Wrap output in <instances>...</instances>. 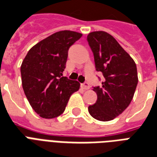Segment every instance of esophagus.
Listing matches in <instances>:
<instances>
[{"label":"esophagus","mask_w":157,"mask_h":157,"mask_svg":"<svg viewBox=\"0 0 157 157\" xmlns=\"http://www.w3.org/2000/svg\"><path fill=\"white\" fill-rule=\"evenodd\" d=\"M81 85H82V87H83V89H89V88H90V87H89V84H88V82H85V83H82Z\"/></svg>","instance_id":"34e87169"}]
</instances>
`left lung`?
<instances>
[{
  "mask_svg": "<svg viewBox=\"0 0 157 157\" xmlns=\"http://www.w3.org/2000/svg\"><path fill=\"white\" fill-rule=\"evenodd\" d=\"M87 40L94 53L96 70L104 77L101 87H94L98 99L88 107V113L97 120L108 122L122 114L132 100L138 83L136 65L108 33L94 31Z\"/></svg>",
  "mask_w": 157,
  "mask_h": 157,
  "instance_id": "8db88e82",
  "label": "left lung"
}]
</instances>
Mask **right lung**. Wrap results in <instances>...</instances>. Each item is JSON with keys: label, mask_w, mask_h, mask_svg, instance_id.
<instances>
[{"label": "right lung", "mask_w": 157, "mask_h": 157, "mask_svg": "<svg viewBox=\"0 0 157 157\" xmlns=\"http://www.w3.org/2000/svg\"><path fill=\"white\" fill-rule=\"evenodd\" d=\"M82 34L62 30L49 35L29 49L21 67L22 87L29 104L43 118L63 113L80 83L63 77L69 47Z\"/></svg>", "instance_id": "obj_1"}]
</instances>
